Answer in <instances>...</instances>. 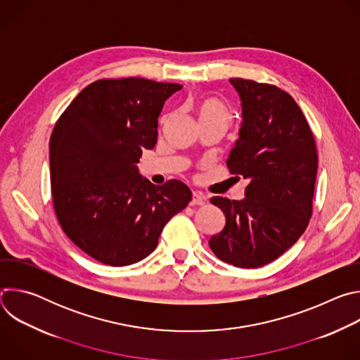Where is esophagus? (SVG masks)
Listing matches in <instances>:
<instances>
[{
	"label": "esophagus",
	"instance_id": "34e87169",
	"mask_svg": "<svg viewBox=\"0 0 360 360\" xmlns=\"http://www.w3.org/2000/svg\"><path fill=\"white\" fill-rule=\"evenodd\" d=\"M203 203H205V196L202 193L193 192L192 199H191V205H198V207H200V205H203Z\"/></svg>",
	"mask_w": 360,
	"mask_h": 360
}]
</instances>
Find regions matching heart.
<instances>
[{"mask_svg":"<svg viewBox=\"0 0 360 360\" xmlns=\"http://www.w3.org/2000/svg\"><path fill=\"white\" fill-rule=\"evenodd\" d=\"M199 120H221L229 124L231 112L222 104L221 101L215 98H208L200 102L199 105Z\"/></svg>","mask_w":360,"mask_h":360,"instance_id":"obj_1","label":"heart"}]
</instances>
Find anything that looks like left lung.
<instances>
[{
  "instance_id": "1",
  "label": "left lung",
  "mask_w": 360,
  "mask_h": 360,
  "mask_svg": "<svg viewBox=\"0 0 360 360\" xmlns=\"http://www.w3.org/2000/svg\"><path fill=\"white\" fill-rule=\"evenodd\" d=\"M229 82L240 98L242 122L226 165L249 185L240 200L211 199L226 224L210 246L229 265L259 268L279 258L309 224L318 152L309 124L288 92L250 79Z\"/></svg>"
}]
</instances>
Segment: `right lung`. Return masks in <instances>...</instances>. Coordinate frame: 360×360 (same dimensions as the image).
<instances>
[{
  "instance_id": "obj_1",
  "label": "right lung",
  "mask_w": 360,
  "mask_h": 360,
  "mask_svg": "<svg viewBox=\"0 0 360 360\" xmlns=\"http://www.w3.org/2000/svg\"><path fill=\"white\" fill-rule=\"evenodd\" d=\"M182 85L145 78L84 88L49 139L51 193L67 236L111 266L142 261L168 221L192 199L178 179L153 185L136 164L157 145L165 101Z\"/></svg>"
}]
</instances>
